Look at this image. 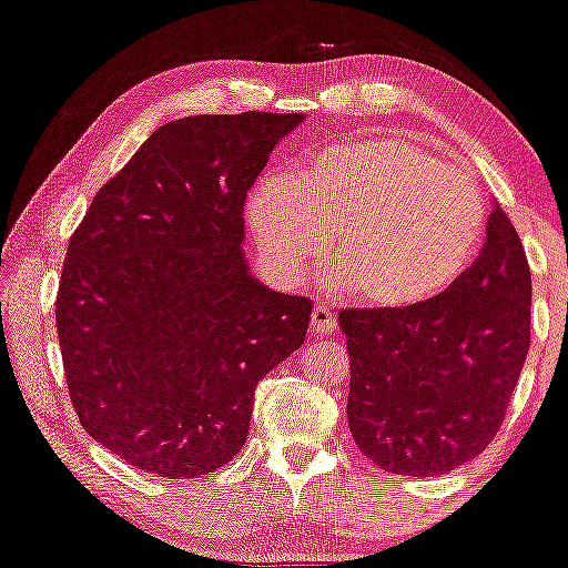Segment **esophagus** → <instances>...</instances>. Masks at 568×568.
Masks as SVG:
<instances>
[{"mask_svg":"<svg viewBox=\"0 0 568 568\" xmlns=\"http://www.w3.org/2000/svg\"><path fill=\"white\" fill-rule=\"evenodd\" d=\"M336 317H333V312H331V306H325V304H317L312 310V331L314 333H333L336 331Z\"/></svg>","mask_w":568,"mask_h":568,"instance_id":"34e87169","label":"esophagus"}]
</instances>
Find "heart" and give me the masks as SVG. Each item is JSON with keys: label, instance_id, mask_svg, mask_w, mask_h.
Wrapping results in <instances>:
<instances>
[{"label": "heart", "instance_id": "obj_1", "mask_svg": "<svg viewBox=\"0 0 568 568\" xmlns=\"http://www.w3.org/2000/svg\"><path fill=\"white\" fill-rule=\"evenodd\" d=\"M251 235L285 283L336 245L331 291L378 312L423 306L468 272L487 232L479 184L402 134L325 148L302 174L264 172L245 197Z\"/></svg>", "mask_w": 568, "mask_h": 568}]
</instances>
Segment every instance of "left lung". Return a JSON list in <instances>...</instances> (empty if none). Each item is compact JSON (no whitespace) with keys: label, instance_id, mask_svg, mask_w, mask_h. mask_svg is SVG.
Wrapping results in <instances>:
<instances>
[{"label":"left lung","instance_id":"obj_1","mask_svg":"<svg viewBox=\"0 0 568 568\" xmlns=\"http://www.w3.org/2000/svg\"><path fill=\"white\" fill-rule=\"evenodd\" d=\"M349 428L375 466L442 476L500 432L529 352L531 275L521 237L491 203L487 243L447 293L407 312L344 310Z\"/></svg>","mask_w":568,"mask_h":568}]
</instances>
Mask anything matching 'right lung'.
Here are the masks:
<instances>
[{
  "instance_id": "right-lung-1",
  "label": "right lung",
  "mask_w": 568,
  "mask_h": 568,
  "mask_svg": "<svg viewBox=\"0 0 568 568\" xmlns=\"http://www.w3.org/2000/svg\"><path fill=\"white\" fill-rule=\"evenodd\" d=\"M304 119L169 121L73 232L54 304L68 392L129 466L169 479L227 466L258 381L304 344L310 298L266 288L243 254L251 184Z\"/></svg>"
}]
</instances>
